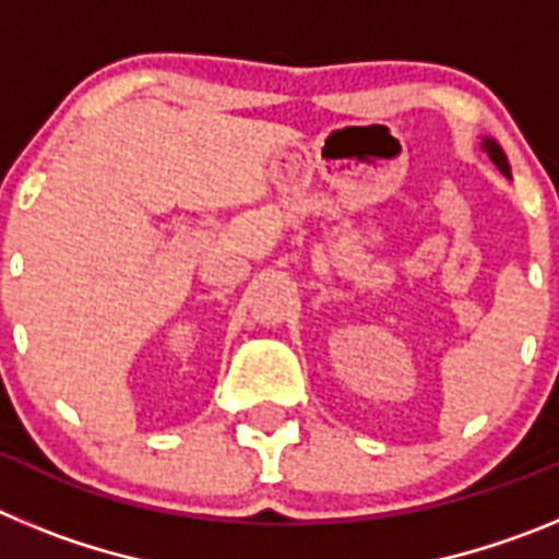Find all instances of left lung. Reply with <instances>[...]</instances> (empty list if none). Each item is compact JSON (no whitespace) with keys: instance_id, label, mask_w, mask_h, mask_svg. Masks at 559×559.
<instances>
[{"instance_id":"left-lung-1","label":"left lung","mask_w":559,"mask_h":559,"mask_svg":"<svg viewBox=\"0 0 559 559\" xmlns=\"http://www.w3.org/2000/svg\"><path fill=\"white\" fill-rule=\"evenodd\" d=\"M481 151L487 153V156H490L492 165H496L498 170H501L503 176L510 179V176H512V173H510V162H507V153L501 151V145H498L496 140H490V136H484V140H481Z\"/></svg>"}]
</instances>
